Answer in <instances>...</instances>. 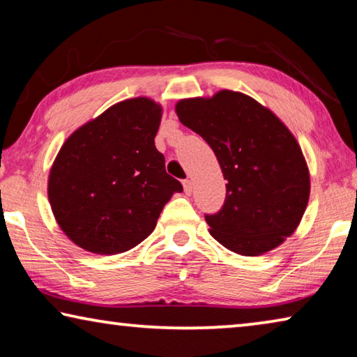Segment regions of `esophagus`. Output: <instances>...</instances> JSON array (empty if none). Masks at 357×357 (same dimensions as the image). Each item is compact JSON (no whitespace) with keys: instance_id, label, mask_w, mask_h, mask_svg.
Masks as SVG:
<instances>
[{"instance_id":"1","label":"esophagus","mask_w":357,"mask_h":357,"mask_svg":"<svg viewBox=\"0 0 357 357\" xmlns=\"http://www.w3.org/2000/svg\"><path fill=\"white\" fill-rule=\"evenodd\" d=\"M183 185H184V192L187 193V195H190L192 193V189H193V183L190 179H184L183 181Z\"/></svg>"}]
</instances>
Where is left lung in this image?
<instances>
[{
	"label": "left lung",
	"instance_id": "8db88e82",
	"mask_svg": "<svg viewBox=\"0 0 357 357\" xmlns=\"http://www.w3.org/2000/svg\"><path fill=\"white\" fill-rule=\"evenodd\" d=\"M176 114L219 160L228 181L209 233L228 250L258 257L291 236L310 197V173L299 143L269 108L250 96L222 89L183 99Z\"/></svg>",
	"mask_w": 357,
	"mask_h": 357
}]
</instances>
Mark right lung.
Masks as SVG:
<instances>
[{
  "instance_id": "right-lung-1",
  "label": "right lung",
  "mask_w": 357,
  "mask_h": 357,
  "mask_svg": "<svg viewBox=\"0 0 357 357\" xmlns=\"http://www.w3.org/2000/svg\"><path fill=\"white\" fill-rule=\"evenodd\" d=\"M160 119L153 99H128L64 142L48 174V202L72 243L99 255L134 249L183 192L154 144Z\"/></svg>"
}]
</instances>
